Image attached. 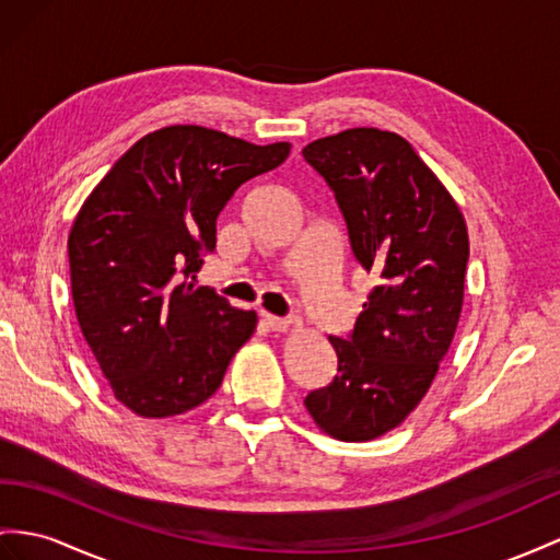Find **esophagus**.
<instances>
[{"label": "esophagus", "instance_id": "obj_1", "mask_svg": "<svg viewBox=\"0 0 560 560\" xmlns=\"http://www.w3.org/2000/svg\"><path fill=\"white\" fill-rule=\"evenodd\" d=\"M260 317H262V322H265V326L269 328V331L285 334V331H289V328H291V322H289V319H279V317H275V314L262 312Z\"/></svg>", "mask_w": 560, "mask_h": 560}]
</instances>
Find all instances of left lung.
<instances>
[{
  "label": "left lung",
  "mask_w": 560,
  "mask_h": 560,
  "mask_svg": "<svg viewBox=\"0 0 560 560\" xmlns=\"http://www.w3.org/2000/svg\"><path fill=\"white\" fill-rule=\"evenodd\" d=\"M303 155L336 194L354 257L378 279L352 336H328L338 374L305 407L326 435L369 442L419 407L452 346L468 229L435 172L395 132L352 127Z\"/></svg>",
  "instance_id": "obj_1"
}]
</instances>
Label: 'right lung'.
Instances as JSON below:
<instances>
[{
	"label": "right lung",
	"mask_w": 560,
	"mask_h": 560,
	"mask_svg": "<svg viewBox=\"0 0 560 560\" xmlns=\"http://www.w3.org/2000/svg\"><path fill=\"white\" fill-rule=\"evenodd\" d=\"M289 141L255 143L200 125H170L122 153L68 234L82 336L118 402L143 419L203 405L255 326L208 285L218 214L243 182L279 167Z\"/></svg>",
	"instance_id": "1"
}]
</instances>
